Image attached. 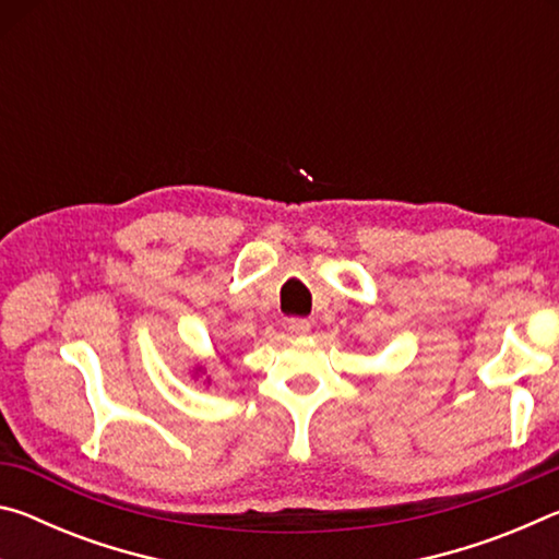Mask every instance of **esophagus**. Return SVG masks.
Segmentation results:
<instances>
[{
	"mask_svg": "<svg viewBox=\"0 0 559 559\" xmlns=\"http://www.w3.org/2000/svg\"><path fill=\"white\" fill-rule=\"evenodd\" d=\"M288 333L290 335H308L310 333V320L308 318H290L288 320Z\"/></svg>",
	"mask_w": 559,
	"mask_h": 559,
	"instance_id": "1",
	"label": "esophagus"
}]
</instances>
